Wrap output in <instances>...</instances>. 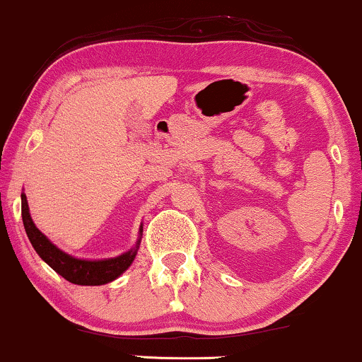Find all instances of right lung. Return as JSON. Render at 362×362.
I'll list each match as a JSON object with an SVG mask.
<instances>
[{
  "label": "right lung",
  "mask_w": 362,
  "mask_h": 362,
  "mask_svg": "<svg viewBox=\"0 0 362 362\" xmlns=\"http://www.w3.org/2000/svg\"><path fill=\"white\" fill-rule=\"evenodd\" d=\"M21 214L28 239L33 244L34 250L37 252V255L41 257L52 270H56L59 275L76 285H105L108 281L118 279V276L133 264L138 247H140L141 242L143 229L140 227V239L136 240V245L133 247L132 250L125 252V254L103 260L76 259V257L69 255L61 249H57V247L37 229L36 224H34L31 219V214H29L28 199L24 192L21 194Z\"/></svg>",
  "instance_id": "add662e5"
}]
</instances>
